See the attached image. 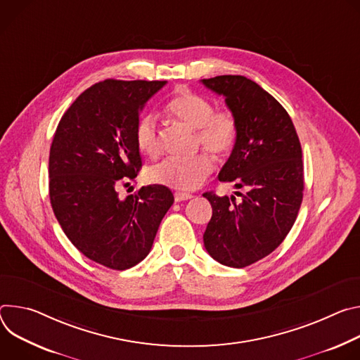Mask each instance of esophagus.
Masks as SVG:
<instances>
[{"label":"esophagus","mask_w":360,"mask_h":360,"mask_svg":"<svg viewBox=\"0 0 360 360\" xmlns=\"http://www.w3.org/2000/svg\"><path fill=\"white\" fill-rule=\"evenodd\" d=\"M193 195L190 193H183V191H176L174 193V200L176 202H184V200H188V198H191Z\"/></svg>","instance_id":"obj_1"}]
</instances>
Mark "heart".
<instances>
[{"mask_svg":"<svg viewBox=\"0 0 360 360\" xmlns=\"http://www.w3.org/2000/svg\"><path fill=\"white\" fill-rule=\"evenodd\" d=\"M167 111L177 122L195 130V143L216 157L229 154L238 137L237 120L229 110H214L203 96L181 90L167 103ZM134 139L139 150L148 157L160 153V136L154 114H144L136 124ZM213 162L207 154L190 158H167L150 169L153 183L177 190L200 187L213 173Z\"/></svg>","mask_w":360,"mask_h":360,"instance_id":"obj_1","label":"heart"}]
</instances>
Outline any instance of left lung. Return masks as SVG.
Listing matches in <instances>:
<instances>
[{
    "mask_svg": "<svg viewBox=\"0 0 360 360\" xmlns=\"http://www.w3.org/2000/svg\"><path fill=\"white\" fill-rule=\"evenodd\" d=\"M202 83L224 97L238 137L219 173L245 194L203 195L213 214L205 248L219 263L242 269L270 255L290 231L303 198L302 147L288 111L243 75H217Z\"/></svg>",
    "mask_w": 360,
    "mask_h": 360,
    "instance_id": "left-lung-1",
    "label": "left lung"
}]
</instances>
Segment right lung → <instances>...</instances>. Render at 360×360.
Listing matches in <instances>:
<instances>
[{"mask_svg": "<svg viewBox=\"0 0 360 360\" xmlns=\"http://www.w3.org/2000/svg\"><path fill=\"white\" fill-rule=\"evenodd\" d=\"M163 86L166 82L104 79L77 97L53 139V212L70 242L108 269H130L150 253L174 202L162 184L143 186L124 200L117 193L141 169L136 124L144 104Z\"/></svg>", "mask_w": 360, "mask_h": 360, "instance_id": "add662e5", "label": "right lung"}]
</instances>
